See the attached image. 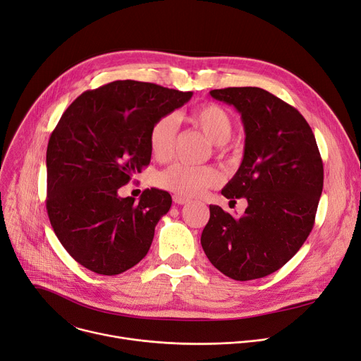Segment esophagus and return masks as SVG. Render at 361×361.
<instances>
[{"mask_svg":"<svg viewBox=\"0 0 361 361\" xmlns=\"http://www.w3.org/2000/svg\"><path fill=\"white\" fill-rule=\"evenodd\" d=\"M173 200H174V203H177V204H185V203L190 202L188 199H185L184 196H180V195H174V196H173Z\"/></svg>","mask_w":361,"mask_h":361,"instance_id":"34e87169","label":"esophagus"}]
</instances>
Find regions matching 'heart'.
I'll return each instance as SVG.
<instances>
[{
    "instance_id": "1",
    "label": "heart",
    "mask_w": 361,
    "mask_h": 361,
    "mask_svg": "<svg viewBox=\"0 0 361 361\" xmlns=\"http://www.w3.org/2000/svg\"><path fill=\"white\" fill-rule=\"evenodd\" d=\"M187 121L199 128L203 135L215 143L219 152L225 150L226 142L233 136L234 121L230 112L216 104H204L187 116ZM177 139V120L174 116L159 117L149 131V147L158 161L171 158ZM221 183V174L212 166H195L187 164H173L158 176V184L165 190L180 196L195 197L206 188Z\"/></svg>"
}]
</instances>
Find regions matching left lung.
Returning a JSON list of instances; mask_svg holds the SVG:
<instances>
[{"label":"left lung","mask_w":361,"mask_h":361,"mask_svg":"<svg viewBox=\"0 0 361 361\" xmlns=\"http://www.w3.org/2000/svg\"><path fill=\"white\" fill-rule=\"evenodd\" d=\"M211 97L241 114L244 157L222 195L231 202L245 197L247 207L234 218L211 204L202 247L218 271L235 281L268 276L312 233L324 162L305 117L268 90L225 87L211 90Z\"/></svg>","instance_id":"obj_1"}]
</instances>
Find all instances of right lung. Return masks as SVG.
Masks as SVG:
<instances>
[{"mask_svg":"<svg viewBox=\"0 0 361 361\" xmlns=\"http://www.w3.org/2000/svg\"><path fill=\"white\" fill-rule=\"evenodd\" d=\"M192 94L117 80L83 92L64 111L47 149V211L63 247L86 269L118 275L147 255L173 199L146 188L135 202L118 188L149 165L150 127Z\"/></svg>","mask_w":361,"mask_h":361,"instance_id":"add662e5","label":"right lung"}]
</instances>
